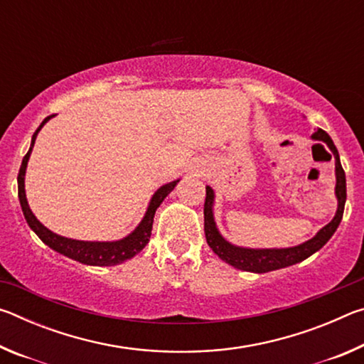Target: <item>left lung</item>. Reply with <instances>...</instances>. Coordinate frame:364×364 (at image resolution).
<instances>
[{
    "instance_id": "obj_1",
    "label": "left lung",
    "mask_w": 364,
    "mask_h": 364,
    "mask_svg": "<svg viewBox=\"0 0 364 364\" xmlns=\"http://www.w3.org/2000/svg\"><path fill=\"white\" fill-rule=\"evenodd\" d=\"M311 139L321 141L329 147L334 157L336 164V197H337V210L334 218H332L328 225L323 226L315 236L308 241L301 242L294 247H282V249H252V247H241L228 241L221 232L218 231L217 221H215L213 215V205H215V191L210 186H205L207 196H205V204H204V231L207 244L210 245V249L217 254L221 260L226 262L231 267L250 271V273H268V271L281 269L291 264L304 262L305 258L315 254L323 245L329 241L332 234L341 225L345 200H347V183H345V171L342 168L341 157H338V151L334 144V141L321 128L311 134ZM319 146V144H316Z\"/></svg>"
}]
</instances>
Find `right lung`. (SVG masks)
<instances>
[{
    "instance_id": "add662e5",
    "label": "right lung",
    "mask_w": 364,
    "mask_h": 364,
    "mask_svg": "<svg viewBox=\"0 0 364 364\" xmlns=\"http://www.w3.org/2000/svg\"><path fill=\"white\" fill-rule=\"evenodd\" d=\"M51 117L54 115L46 117V119L41 122V125L36 128V132L32 136V143H30V149L22 160L19 176H17L21 207H22L23 217H26L27 223L30 226V230H32L36 236H38L41 241L48 245V247L59 252L60 255L72 258V260L80 262L83 264H90V267H114V264L130 260V258L139 254V252L146 247V244L149 242L154 215H156V210L159 208V205L162 204L165 197H167L171 191L175 189L176 184L180 183V180L170 181L167 184H164V186H160L156 193L152 194L149 205H147L144 217L139 221V225L134 228L128 236L119 239V241H78V239H70V237H65V236H60V234L53 232L35 217L32 208L28 205V200L26 196V171H27L30 154L33 151L35 139L38 136L40 130L45 127V123L51 119Z\"/></svg>"
}]
</instances>
